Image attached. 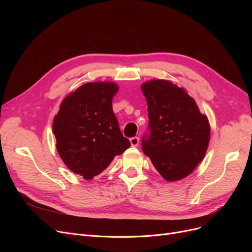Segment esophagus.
I'll list each match as a JSON object with an SVG mask.
<instances>
[{
	"label": "esophagus",
	"mask_w": 252,
	"mask_h": 252,
	"mask_svg": "<svg viewBox=\"0 0 252 252\" xmlns=\"http://www.w3.org/2000/svg\"><path fill=\"white\" fill-rule=\"evenodd\" d=\"M139 143H140V139L138 138V136H133V138L130 139V144H131V146H133V147L138 146Z\"/></svg>",
	"instance_id": "1"
}]
</instances>
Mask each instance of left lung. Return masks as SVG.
<instances>
[{"label": "left lung", "mask_w": 252, "mask_h": 252, "mask_svg": "<svg viewBox=\"0 0 252 252\" xmlns=\"http://www.w3.org/2000/svg\"><path fill=\"white\" fill-rule=\"evenodd\" d=\"M141 89L148 105L150 130L148 139L143 136V152L166 181L184 179L207 151L209 121L193 97L170 81H147Z\"/></svg>", "instance_id": "8db88e82"}]
</instances>
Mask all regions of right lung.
Wrapping results in <instances>:
<instances>
[{"mask_svg":"<svg viewBox=\"0 0 252 252\" xmlns=\"http://www.w3.org/2000/svg\"><path fill=\"white\" fill-rule=\"evenodd\" d=\"M119 86L86 83L68 94L52 123L57 150L65 165L85 180L104 171L116 156L130 147L112 110Z\"/></svg>","mask_w":252,"mask_h":252,"instance_id":"add662e5","label":"right lung"}]
</instances>
